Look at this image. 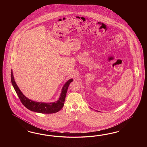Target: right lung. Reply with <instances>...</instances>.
<instances>
[{
  "label": "right lung",
  "instance_id": "add662e5",
  "mask_svg": "<svg viewBox=\"0 0 147 147\" xmlns=\"http://www.w3.org/2000/svg\"><path fill=\"white\" fill-rule=\"evenodd\" d=\"M11 78L12 84L13 85L14 88L15 89L16 93L18 95V97L19 98L20 101L22 103V105L31 111L44 114L55 113L59 111L62 108L64 105V102L65 100L68 86L73 81V79H71L68 80L65 84V85L63 86L60 98L57 102L41 103L33 101L27 98L23 95V94L18 88V86L17 85L14 81L12 70H11Z\"/></svg>",
  "mask_w": 147,
  "mask_h": 147
}]
</instances>
